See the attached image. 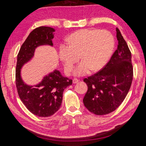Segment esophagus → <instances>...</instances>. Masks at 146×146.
<instances>
[{"instance_id": "esophagus-1", "label": "esophagus", "mask_w": 146, "mask_h": 146, "mask_svg": "<svg viewBox=\"0 0 146 146\" xmlns=\"http://www.w3.org/2000/svg\"><path fill=\"white\" fill-rule=\"evenodd\" d=\"M79 82V80H78L77 78H74L73 80V83H78Z\"/></svg>"}]
</instances>
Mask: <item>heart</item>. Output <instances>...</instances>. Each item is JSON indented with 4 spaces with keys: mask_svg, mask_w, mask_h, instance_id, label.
<instances>
[{
    "mask_svg": "<svg viewBox=\"0 0 146 146\" xmlns=\"http://www.w3.org/2000/svg\"><path fill=\"white\" fill-rule=\"evenodd\" d=\"M66 41L68 45H60L59 55L68 73L79 61L80 56L82 61L74 70L76 76L85 75L91 69H102L109 60L115 45L113 35L105 29L78 30L68 36Z\"/></svg>",
    "mask_w": 146,
    "mask_h": 146,
    "instance_id": "1",
    "label": "heart"
}]
</instances>
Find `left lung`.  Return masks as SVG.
<instances>
[{"label":"left lung","mask_w":146,"mask_h":146,"mask_svg":"<svg viewBox=\"0 0 146 146\" xmlns=\"http://www.w3.org/2000/svg\"><path fill=\"white\" fill-rule=\"evenodd\" d=\"M116 32L117 49L109 61L101 70L83 80L88 86L83 104L97 115L115 110L124 100L132 82L131 52L117 27Z\"/></svg>","instance_id":"8db88e82"}]
</instances>
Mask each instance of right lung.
Masks as SVG:
<instances>
[{
    "label": "right lung",
    "mask_w": 146,
    "mask_h": 146,
    "mask_svg": "<svg viewBox=\"0 0 146 146\" xmlns=\"http://www.w3.org/2000/svg\"><path fill=\"white\" fill-rule=\"evenodd\" d=\"M53 32L54 29L49 27L35 29L21 46L17 54L15 84L18 95L27 109L38 117H49L56 112L61 105L64 89L73 83L72 80L63 76L57 70L46 76L35 86L26 85L21 77L22 66L33 58L38 46H52Z\"/></svg>",
    "instance_id": "add662e5"
}]
</instances>
